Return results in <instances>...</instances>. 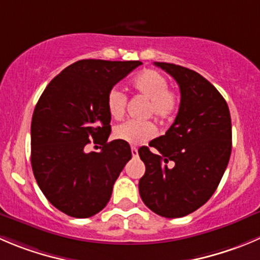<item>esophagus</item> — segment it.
<instances>
[{"instance_id": "esophagus-1", "label": "esophagus", "mask_w": 260, "mask_h": 260, "mask_svg": "<svg viewBox=\"0 0 260 260\" xmlns=\"http://www.w3.org/2000/svg\"><path fill=\"white\" fill-rule=\"evenodd\" d=\"M132 154L133 157H138V149L135 147H132Z\"/></svg>"}]
</instances>
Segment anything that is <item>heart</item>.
Segmentation results:
<instances>
[{
  "mask_svg": "<svg viewBox=\"0 0 260 260\" xmlns=\"http://www.w3.org/2000/svg\"><path fill=\"white\" fill-rule=\"evenodd\" d=\"M132 89L135 94L147 100L145 117H153L165 122L171 120L179 108V95L169 89V81L158 71L147 69L140 71L132 80ZM127 97L120 88L115 86L107 94V110L112 118H121L125 113ZM155 134L154 125L149 121H125L113 130V137L127 144L137 145L148 142Z\"/></svg>",
  "mask_w": 260,
  "mask_h": 260,
  "instance_id": "b5f03b06",
  "label": "heart"
}]
</instances>
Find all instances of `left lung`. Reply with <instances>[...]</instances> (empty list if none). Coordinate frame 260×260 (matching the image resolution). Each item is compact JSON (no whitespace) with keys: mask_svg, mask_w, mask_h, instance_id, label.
Returning <instances> with one entry per match:
<instances>
[{"mask_svg":"<svg viewBox=\"0 0 260 260\" xmlns=\"http://www.w3.org/2000/svg\"><path fill=\"white\" fill-rule=\"evenodd\" d=\"M177 81L180 108L165 135L139 149L145 174L139 180L145 206L166 218L187 216L213 195L229 165L231 116L221 93L200 74L154 62Z\"/></svg>","mask_w":260,"mask_h":260,"instance_id":"8db88e82","label":"left lung"}]
</instances>
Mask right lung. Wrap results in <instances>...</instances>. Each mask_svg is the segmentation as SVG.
<instances>
[{"label":"right lung","instance_id":"1","mask_svg":"<svg viewBox=\"0 0 260 260\" xmlns=\"http://www.w3.org/2000/svg\"><path fill=\"white\" fill-rule=\"evenodd\" d=\"M140 65V61H78L52 79L34 108V177L48 202L68 216L88 218L102 211L132 159L127 143L107 142V94ZM91 140L103 145L101 152H85Z\"/></svg>","mask_w":260,"mask_h":260}]
</instances>
